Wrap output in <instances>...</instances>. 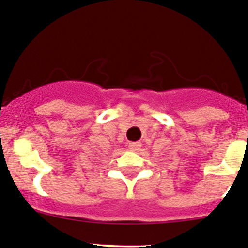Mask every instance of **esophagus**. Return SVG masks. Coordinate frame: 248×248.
Instances as JSON below:
<instances>
[{
	"instance_id": "34e87169",
	"label": "esophagus",
	"mask_w": 248,
	"mask_h": 248,
	"mask_svg": "<svg viewBox=\"0 0 248 248\" xmlns=\"http://www.w3.org/2000/svg\"><path fill=\"white\" fill-rule=\"evenodd\" d=\"M129 148L131 150H139L140 148H141V143L140 142H132V143H129Z\"/></svg>"
}]
</instances>
